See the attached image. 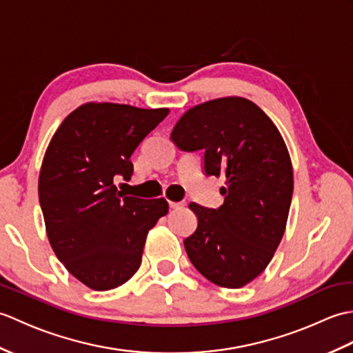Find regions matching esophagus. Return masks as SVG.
Segmentation results:
<instances>
[{
    "label": "esophagus",
    "instance_id": "34e87169",
    "mask_svg": "<svg viewBox=\"0 0 353 353\" xmlns=\"http://www.w3.org/2000/svg\"><path fill=\"white\" fill-rule=\"evenodd\" d=\"M181 206H185L183 201H170V208H172V209L181 208Z\"/></svg>",
    "mask_w": 353,
    "mask_h": 353
}]
</instances>
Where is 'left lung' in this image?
<instances>
[{
	"instance_id": "1",
	"label": "left lung",
	"mask_w": 353,
	"mask_h": 353,
	"mask_svg": "<svg viewBox=\"0 0 353 353\" xmlns=\"http://www.w3.org/2000/svg\"><path fill=\"white\" fill-rule=\"evenodd\" d=\"M183 152H203L206 176H224V201L190 203L197 229L185 238L192 265L208 281L241 288L264 272L283 236L292 167L277 127L256 104L228 97L191 108L171 132Z\"/></svg>"
}]
</instances>
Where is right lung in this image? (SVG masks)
Returning a JSON list of instances; mask_svg holds the SVG:
<instances>
[{
  "label": "right lung",
  "instance_id": "1",
  "mask_svg": "<svg viewBox=\"0 0 353 353\" xmlns=\"http://www.w3.org/2000/svg\"><path fill=\"white\" fill-rule=\"evenodd\" d=\"M168 112L86 103L63 119L45 152L37 188L50 244L95 291L138 272L148 230L168 212L165 199L125 196L114 185L130 181V156Z\"/></svg>",
  "mask_w": 353,
  "mask_h": 353
}]
</instances>
